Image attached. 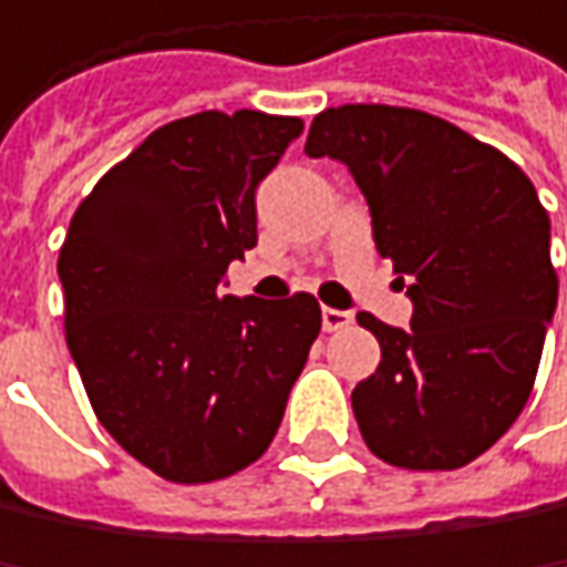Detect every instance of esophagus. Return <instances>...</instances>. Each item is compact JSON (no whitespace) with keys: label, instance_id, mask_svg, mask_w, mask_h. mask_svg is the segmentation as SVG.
Instances as JSON below:
<instances>
[{"label":"esophagus","instance_id":"34e87169","mask_svg":"<svg viewBox=\"0 0 567 567\" xmlns=\"http://www.w3.org/2000/svg\"><path fill=\"white\" fill-rule=\"evenodd\" d=\"M350 323H353V313L333 310V307L323 310V330H327V333H337V330H343V327H350Z\"/></svg>","mask_w":567,"mask_h":567}]
</instances>
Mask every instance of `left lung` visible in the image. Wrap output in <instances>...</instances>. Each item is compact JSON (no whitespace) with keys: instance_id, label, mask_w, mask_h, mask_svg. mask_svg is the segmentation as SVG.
I'll return each instance as SVG.
<instances>
[{"instance_id":"left-lung-1","label":"left lung","mask_w":567,"mask_h":567,"mask_svg":"<svg viewBox=\"0 0 567 567\" xmlns=\"http://www.w3.org/2000/svg\"><path fill=\"white\" fill-rule=\"evenodd\" d=\"M307 154L350 167L377 250L413 300L410 330L357 313L383 350L353 390L363 442L396 468L468 465L508 432L535 386L558 303L548 210L498 147L420 109H327Z\"/></svg>"}]
</instances>
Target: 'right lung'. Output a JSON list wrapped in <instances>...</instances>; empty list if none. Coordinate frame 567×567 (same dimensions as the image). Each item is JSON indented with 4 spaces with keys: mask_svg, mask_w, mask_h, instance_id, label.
Segmentation results:
<instances>
[{
    "mask_svg": "<svg viewBox=\"0 0 567 567\" xmlns=\"http://www.w3.org/2000/svg\"><path fill=\"white\" fill-rule=\"evenodd\" d=\"M300 132V118L250 109L167 122L72 214L65 343L99 423L167 482L257 462L320 333L313 293L220 290L257 244V184Z\"/></svg>",
    "mask_w": 567,
    "mask_h": 567,
    "instance_id": "obj_1",
    "label": "right lung"
}]
</instances>
